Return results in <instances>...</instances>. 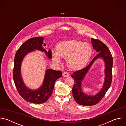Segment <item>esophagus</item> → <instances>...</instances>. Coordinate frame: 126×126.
Wrapping results in <instances>:
<instances>
[{"label":"esophagus","mask_w":126,"mask_h":126,"mask_svg":"<svg viewBox=\"0 0 126 126\" xmlns=\"http://www.w3.org/2000/svg\"><path fill=\"white\" fill-rule=\"evenodd\" d=\"M63 76L64 77H69V74L67 72H64L63 73Z\"/></svg>","instance_id":"esophagus-1"}]
</instances>
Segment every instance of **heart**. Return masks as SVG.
<instances>
[{
  "label": "heart",
  "mask_w": 126,
  "mask_h": 126,
  "mask_svg": "<svg viewBox=\"0 0 126 126\" xmlns=\"http://www.w3.org/2000/svg\"><path fill=\"white\" fill-rule=\"evenodd\" d=\"M57 52L52 50V56L56 63H61V58H66L68 67L72 70H80L89 62L92 54V48L89 43L75 39L59 42Z\"/></svg>",
  "instance_id": "heart-1"
}]
</instances>
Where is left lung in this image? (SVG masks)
Returning a JSON list of instances; mask_svg holds the SVG:
<instances>
[{"label": "left lung", "mask_w": 126, "mask_h": 126, "mask_svg": "<svg viewBox=\"0 0 126 126\" xmlns=\"http://www.w3.org/2000/svg\"><path fill=\"white\" fill-rule=\"evenodd\" d=\"M93 48L98 53L86 68L73 73L71 77L74 80V85L72 89L73 97L76 102L80 105L92 106L99 103L103 98L110 87L112 79V69L113 67V57L108 47L101 41L91 38ZM101 59L104 62V83L100 90L96 94L89 95L82 90L81 85L86 75L96 60Z\"/></svg>", "instance_id": "8db88e82"}]
</instances>
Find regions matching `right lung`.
I'll return each instance as SVG.
<instances>
[{
	"label": "right lung",
	"mask_w": 126,
	"mask_h": 126,
	"mask_svg": "<svg viewBox=\"0 0 126 126\" xmlns=\"http://www.w3.org/2000/svg\"><path fill=\"white\" fill-rule=\"evenodd\" d=\"M44 38L42 37L32 38L23 43L17 51L14 58L13 80L20 95L26 101L34 104H42L47 101L52 94L56 81L62 77V72L52 69L46 70L42 85L36 89L27 87L22 77L21 64L28 54L36 50L45 53L49 59L52 58L51 50L47 51L43 43Z\"/></svg>",
	"instance_id": "obj_1"
}]
</instances>
